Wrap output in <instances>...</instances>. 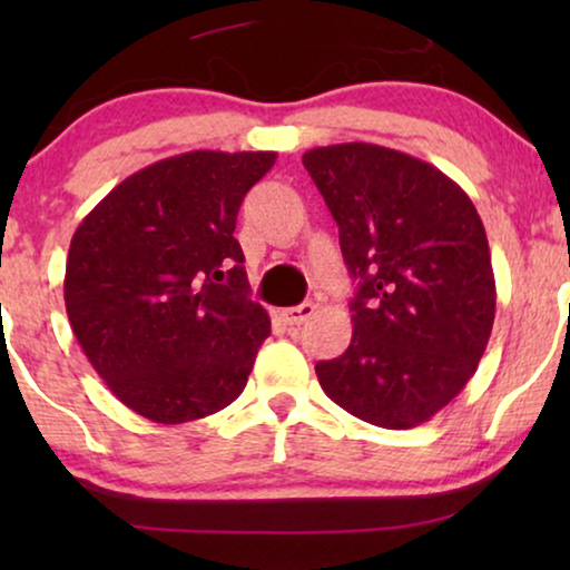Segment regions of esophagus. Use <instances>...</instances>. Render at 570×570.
<instances>
[{
  "label": "esophagus",
  "instance_id": "34e87169",
  "mask_svg": "<svg viewBox=\"0 0 570 570\" xmlns=\"http://www.w3.org/2000/svg\"><path fill=\"white\" fill-rule=\"evenodd\" d=\"M316 311V306L314 303H301V306H293V308H285L283 311V318H285V324H291V326H301L303 322H306V318L314 314Z\"/></svg>",
  "mask_w": 570,
  "mask_h": 570
}]
</instances>
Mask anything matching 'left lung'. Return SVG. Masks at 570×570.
Instances as JSON below:
<instances>
[{
    "mask_svg": "<svg viewBox=\"0 0 570 570\" xmlns=\"http://www.w3.org/2000/svg\"><path fill=\"white\" fill-rule=\"evenodd\" d=\"M303 166L357 279L353 340L318 361L326 396L365 423L407 431L474 376L495 318L482 220L431 163L371 142L314 147Z\"/></svg>",
    "mask_w": 570,
    "mask_h": 570,
    "instance_id": "1",
    "label": "left lung"
}]
</instances>
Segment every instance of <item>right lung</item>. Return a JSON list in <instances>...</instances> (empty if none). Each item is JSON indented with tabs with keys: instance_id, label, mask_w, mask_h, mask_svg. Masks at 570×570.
<instances>
[{
	"instance_id": "right-lung-1",
	"label": "right lung",
	"mask_w": 570,
	"mask_h": 570,
	"mask_svg": "<svg viewBox=\"0 0 570 570\" xmlns=\"http://www.w3.org/2000/svg\"><path fill=\"white\" fill-rule=\"evenodd\" d=\"M277 153L194 150L147 166L77 225L65 303L114 396L153 423L220 412L244 392L269 314L233 236Z\"/></svg>"
}]
</instances>
